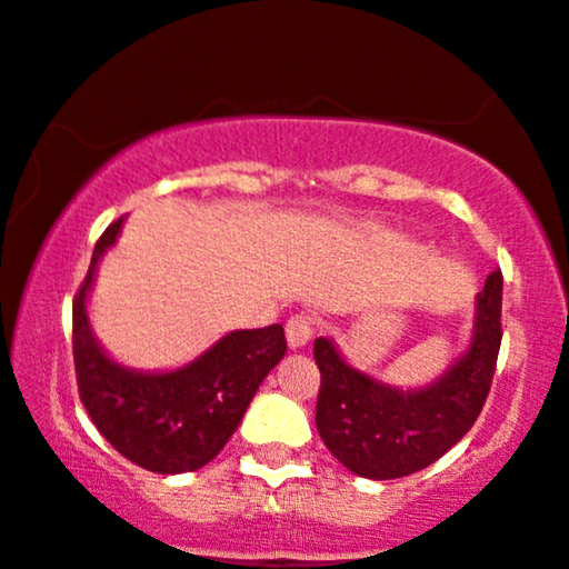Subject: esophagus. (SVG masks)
<instances>
[{"label": "esophagus", "mask_w": 569, "mask_h": 569, "mask_svg": "<svg viewBox=\"0 0 569 569\" xmlns=\"http://www.w3.org/2000/svg\"><path fill=\"white\" fill-rule=\"evenodd\" d=\"M284 331H287V342H290L292 350L306 348L308 339L313 337V321H311V316H306V313H295V316H290V321L284 323Z\"/></svg>", "instance_id": "34e87169"}]
</instances>
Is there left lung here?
<instances>
[{
	"label": "left lung",
	"mask_w": 569,
	"mask_h": 569,
	"mask_svg": "<svg viewBox=\"0 0 569 569\" xmlns=\"http://www.w3.org/2000/svg\"><path fill=\"white\" fill-rule=\"evenodd\" d=\"M501 345V271L478 295L473 345L426 389H392L356 371L329 339H316L321 371L316 429L323 445L356 476L389 481L429 468L481 416Z\"/></svg>",
	"instance_id": "8db88e82"
}]
</instances>
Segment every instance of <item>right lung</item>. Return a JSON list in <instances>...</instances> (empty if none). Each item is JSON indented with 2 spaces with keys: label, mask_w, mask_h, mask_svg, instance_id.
<instances>
[{
  "label": "right lung",
  "mask_w": 569,
  "mask_h": 569,
  "mask_svg": "<svg viewBox=\"0 0 569 569\" xmlns=\"http://www.w3.org/2000/svg\"><path fill=\"white\" fill-rule=\"evenodd\" d=\"M122 219L101 232L91 267L72 300V358L78 395L93 426L122 457L151 473H190L221 452L267 373L282 360V323L232 331L186 368L138 373L117 366L96 345L86 295Z\"/></svg>",
  "instance_id": "obj_1"
}]
</instances>
